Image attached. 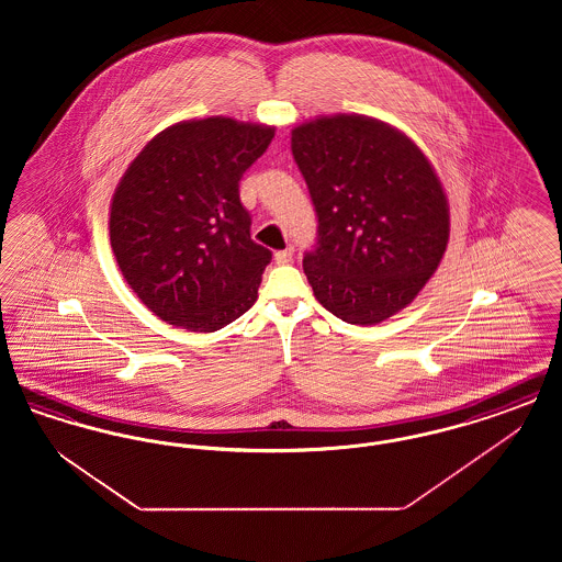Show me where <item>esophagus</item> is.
<instances>
[{"label":"esophagus","instance_id":"34e87169","mask_svg":"<svg viewBox=\"0 0 562 562\" xmlns=\"http://www.w3.org/2000/svg\"><path fill=\"white\" fill-rule=\"evenodd\" d=\"M293 246H286L284 250H278L276 255H273V259H276V263H280V266H284V263H291L293 261Z\"/></svg>","mask_w":562,"mask_h":562}]
</instances>
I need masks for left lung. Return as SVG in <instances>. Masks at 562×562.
<instances>
[{
  "mask_svg": "<svg viewBox=\"0 0 562 562\" xmlns=\"http://www.w3.org/2000/svg\"><path fill=\"white\" fill-rule=\"evenodd\" d=\"M293 156L318 214L303 271L322 305L349 324L392 318L438 269L449 202L426 154L369 115H322L293 128Z\"/></svg>",
  "mask_w": 562,
  "mask_h": 562,
  "instance_id": "1",
  "label": "left lung"
}]
</instances>
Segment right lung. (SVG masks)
<instances>
[{
	"mask_svg": "<svg viewBox=\"0 0 562 562\" xmlns=\"http://www.w3.org/2000/svg\"><path fill=\"white\" fill-rule=\"evenodd\" d=\"M273 133L223 115L183 120L126 168L109 240L124 280L160 321L214 333L257 301L271 252L250 238L238 189Z\"/></svg>",
	"mask_w": 562,
	"mask_h": 562,
	"instance_id": "add662e5",
	"label": "right lung"
}]
</instances>
